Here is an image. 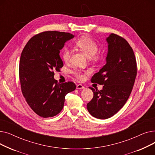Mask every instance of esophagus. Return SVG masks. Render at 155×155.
I'll list each match as a JSON object with an SVG mask.
<instances>
[{
    "label": "esophagus",
    "mask_w": 155,
    "mask_h": 155,
    "mask_svg": "<svg viewBox=\"0 0 155 155\" xmlns=\"http://www.w3.org/2000/svg\"><path fill=\"white\" fill-rule=\"evenodd\" d=\"M84 86L82 85V84H78L77 85V89H83L84 88Z\"/></svg>",
    "instance_id": "obj_1"
}]
</instances>
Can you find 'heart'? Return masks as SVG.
Returning a JSON list of instances; mask_svg holds the SVG:
<instances>
[{
    "instance_id": "1",
    "label": "heart",
    "mask_w": 155,
    "mask_h": 155,
    "mask_svg": "<svg viewBox=\"0 0 155 155\" xmlns=\"http://www.w3.org/2000/svg\"><path fill=\"white\" fill-rule=\"evenodd\" d=\"M75 44L77 46H78L89 58H91L94 57L99 50V46L91 38L88 36L81 37L77 41ZM70 50L68 48H64L62 52V60L66 63L68 62L70 59ZM73 74L78 79L83 80L84 78V73L80 70H74L73 71Z\"/></svg>"
}]
</instances>
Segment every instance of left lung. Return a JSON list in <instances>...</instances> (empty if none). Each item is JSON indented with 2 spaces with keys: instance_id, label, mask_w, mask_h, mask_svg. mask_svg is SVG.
Masks as SVG:
<instances>
[{
  "instance_id": "1",
  "label": "left lung",
  "mask_w": 155,
  "mask_h": 155,
  "mask_svg": "<svg viewBox=\"0 0 155 155\" xmlns=\"http://www.w3.org/2000/svg\"><path fill=\"white\" fill-rule=\"evenodd\" d=\"M108 53L106 64L94 75L91 82L103 85L101 91L90 88L93 99L87 110L97 119H108L123 107L131 93L137 75L135 56L127 41L112 33L106 39Z\"/></svg>"
}]
</instances>
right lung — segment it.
Segmentation results:
<instances>
[{
    "label": "right lung",
    "instance_id": "add662e5",
    "mask_svg": "<svg viewBox=\"0 0 155 155\" xmlns=\"http://www.w3.org/2000/svg\"><path fill=\"white\" fill-rule=\"evenodd\" d=\"M73 37L68 32H43L31 38L22 51L19 69L22 93L32 110L42 117L59 114L65 95L76 88L72 82L59 84L54 78V71L63 66L60 50Z\"/></svg>",
    "mask_w": 155,
    "mask_h": 155
}]
</instances>
